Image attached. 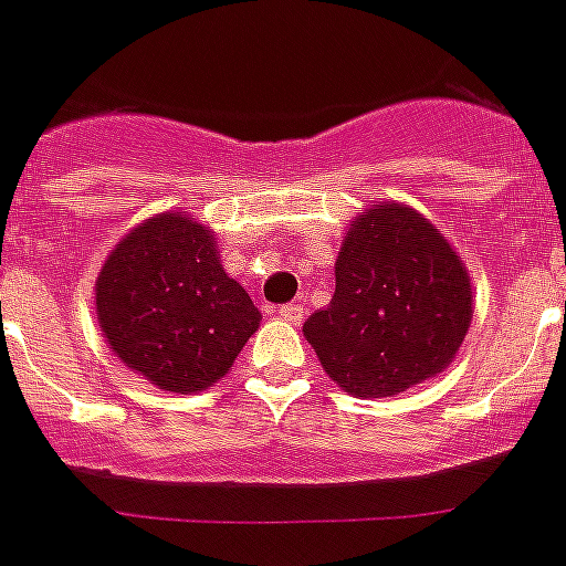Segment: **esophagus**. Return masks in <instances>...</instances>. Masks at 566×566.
<instances>
[{
	"label": "esophagus",
	"instance_id": "34e87169",
	"mask_svg": "<svg viewBox=\"0 0 566 566\" xmlns=\"http://www.w3.org/2000/svg\"><path fill=\"white\" fill-rule=\"evenodd\" d=\"M279 316H282L287 325H302V319H305V305H298V302H293V305H282L279 307Z\"/></svg>",
	"mask_w": 566,
	"mask_h": 566
}]
</instances>
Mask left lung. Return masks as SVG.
Here are the masks:
<instances>
[{"label":"left lung","mask_w":566,"mask_h":566,"mask_svg":"<svg viewBox=\"0 0 566 566\" xmlns=\"http://www.w3.org/2000/svg\"><path fill=\"white\" fill-rule=\"evenodd\" d=\"M328 307L305 339L339 389L389 398L436 378L457 357L474 291L448 238L407 203H375L348 227Z\"/></svg>","instance_id":"obj_1"}]
</instances>
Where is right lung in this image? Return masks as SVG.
<instances>
[{
  "label": "right lung",
  "mask_w": 566,
  "mask_h": 566,
  "mask_svg": "<svg viewBox=\"0 0 566 566\" xmlns=\"http://www.w3.org/2000/svg\"><path fill=\"white\" fill-rule=\"evenodd\" d=\"M95 314L113 355L165 392L218 384L261 311L220 264L218 238L186 211L133 227L95 279Z\"/></svg>",
  "instance_id": "add662e5"
}]
</instances>
